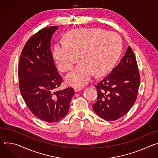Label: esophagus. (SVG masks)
I'll return each instance as SVG.
<instances>
[{
	"mask_svg": "<svg viewBox=\"0 0 158 158\" xmlns=\"http://www.w3.org/2000/svg\"><path fill=\"white\" fill-rule=\"evenodd\" d=\"M83 87H81V86H77V87H75L74 90H75V92H78L83 90Z\"/></svg>",
	"mask_w": 158,
	"mask_h": 158,
	"instance_id": "esophagus-1",
	"label": "esophagus"
}]
</instances>
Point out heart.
<instances>
[{
	"instance_id": "heart-1",
	"label": "heart",
	"mask_w": 158,
	"mask_h": 158,
	"mask_svg": "<svg viewBox=\"0 0 158 158\" xmlns=\"http://www.w3.org/2000/svg\"><path fill=\"white\" fill-rule=\"evenodd\" d=\"M65 43H56L52 55L61 72L71 69L81 61L66 77L68 84L81 86L88 82L93 73H106L116 62L121 52L122 41L118 34L98 28H81L67 32Z\"/></svg>"
}]
</instances>
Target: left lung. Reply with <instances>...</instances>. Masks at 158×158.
<instances>
[{"mask_svg": "<svg viewBox=\"0 0 158 158\" xmlns=\"http://www.w3.org/2000/svg\"><path fill=\"white\" fill-rule=\"evenodd\" d=\"M139 85L137 61L129 46L117 66L95 86L98 97L93 105L95 113L109 121L124 116L135 102Z\"/></svg>", "mask_w": 158, "mask_h": 158, "instance_id": "left-lung-1", "label": "left lung"}]
</instances>
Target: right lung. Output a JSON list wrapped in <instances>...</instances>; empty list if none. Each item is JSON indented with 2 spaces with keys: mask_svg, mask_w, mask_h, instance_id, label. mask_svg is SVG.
<instances>
[{
  "mask_svg": "<svg viewBox=\"0 0 158 158\" xmlns=\"http://www.w3.org/2000/svg\"><path fill=\"white\" fill-rule=\"evenodd\" d=\"M58 28L48 27L33 35L23 49L18 67L19 89L25 103L35 116L48 123L67 115L75 94L72 88L56 91L62 78L50 47L52 34Z\"/></svg>",
  "mask_w": 158,
  "mask_h": 158,
  "instance_id": "1",
  "label": "right lung"
}]
</instances>
